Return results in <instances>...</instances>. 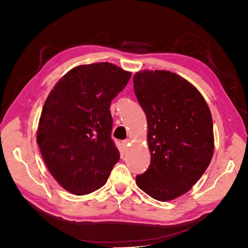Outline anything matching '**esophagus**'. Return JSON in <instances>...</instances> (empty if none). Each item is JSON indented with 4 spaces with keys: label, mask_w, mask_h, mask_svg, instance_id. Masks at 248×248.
I'll return each instance as SVG.
<instances>
[{
    "label": "esophagus",
    "mask_w": 248,
    "mask_h": 248,
    "mask_svg": "<svg viewBox=\"0 0 248 248\" xmlns=\"http://www.w3.org/2000/svg\"><path fill=\"white\" fill-rule=\"evenodd\" d=\"M129 140H122V145H123V147L124 148H127L129 146Z\"/></svg>",
    "instance_id": "34e87169"
}]
</instances>
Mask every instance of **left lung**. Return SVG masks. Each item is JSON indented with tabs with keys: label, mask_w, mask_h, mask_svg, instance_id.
<instances>
[{
	"label": "left lung",
	"mask_w": 248,
	"mask_h": 248,
	"mask_svg": "<svg viewBox=\"0 0 248 248\" xmlns=\"http://www.w3.org/2000/svg\"><path fill=\"white\" fill-rule=\"evenodd\" d=\"M133 88L147 116L151 155L137 185L157 201H171L188 191L211 162V111L196 87L170 71L137 72Z\"/></svg>",
	"instance_id": "obj_1"
}]
</instances>
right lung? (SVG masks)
Returning a JSON list of instances; mask_svg holds the SVG:
<instances>
[{
    "instance_id": "add662e5",
    "label": "right lung",
    "mask_w": 248,
    "mask_h": 248,
    "mask_svg": "<svg viewBox=\"0 0 248 248\" xmlns=\"http://www.w3.org/2000/svg\"><path fill=\"white\" fill-rule=\"evenodd\" d=\"M130 77L108 62L79 65L47 96L37 142L49 172L67 191L84 196L99 189L119 161L109 108Z\"/></svg>"
}]
</instances>
